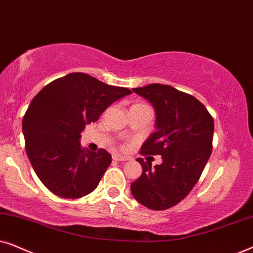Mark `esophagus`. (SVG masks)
I'll list each match as a JSON object with an SVG mask.
<instances>
[{"label": "esophagus", "mask_w": 253, "mask_h": 253, "mask_svg": "<svg viewBox=\"0 0 253 253\" xmlns=\"http://www.w3.org/2000/svg\"><path fill=\"white\" fill-rule=\"evenodd\" d=\"M113 160L115 161H126L127 158L126 157H123V155H120V154H113Z\"/></svg>", "instance_id": "esophagus-1"}]
</instances>
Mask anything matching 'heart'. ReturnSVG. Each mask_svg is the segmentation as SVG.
Segmentation results:
<instances>
[{"label": "heart", "mask_w": 253, "mask_h": 253, "mask_svg": "<svg viewBox=\"0 0 253 253\" xmlns=\"http://www.w3.org/2000/svg\"><path fill=\"white\" fill-rule=\"evenodd\" d=\"M134 106H143V105H134Z\"/></svg>", "instance_id": "obj_1"}]
</instances>
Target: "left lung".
I'll use <instances>...</instances> for the list:
<instances>
[{
    "label": "left lung",
    "instance_id": "8db88e82",
    "mask_svg": "<svg viewBox=\"0 0 253 253\" xmlns=\"http://www.w3.org/2000/svg\"><path fill=\"white\" fill-rule=\"evenodd\" d=\"M154 108L155 131L141 145V153L161 155L152 167L141 158L143 172L131 183L134 199L150 210L161 211L178 204L191 191L212 153L214 121L195 96L168 85L132 88Z\"/></svg>",
    "mask_w": 253,
    "mask_h": 253
}]
</instances>
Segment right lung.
<instances>
[{"mask_svg":"<svg viewBox=\"0 0 253 253\" xmlns=\"http://www.w3.org/2000/svg\"><path fill=\"white\" fill-rule=\"evenodd\" d=\"M129 94V88L74 72L34 96L23 119V133L31 165L49 191L67 199L94 191L112 155L105 150L83 148L81 133L112 103Z\"/></svg>","mask_w":253,"mask_h":253,"instance_id":"add662e5","label":"right lung"}]
</instances>
